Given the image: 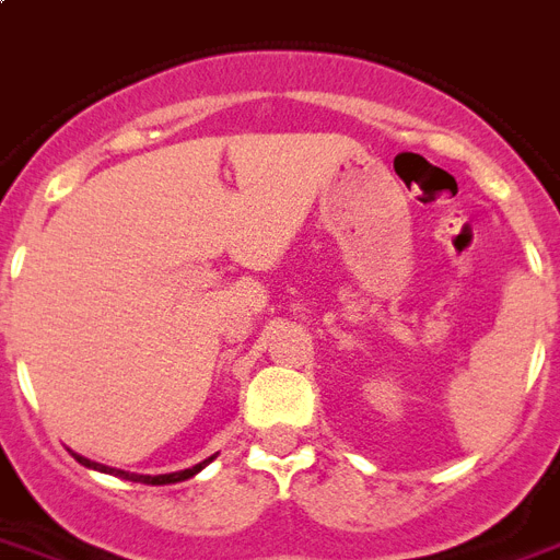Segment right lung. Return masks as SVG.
<instances>
[{"label":"right lung","mask_w":560,"mask_h":560,"mask_svg":"<svg viewBox=\"0 0 560 560\" xmlns=\"http://www.w3.org/2000/svg\"><path fill=\"white\" fill-rule=\"evenodd\" d=\"M73 458H77V462L82 464V467L98 469V472H110V476H119V478H125V481L156 483V487H159V483H178V481H185V478H192V476H196V472H199V469L208 467V464L213 462L215 455H210V458H205V462L196 464V467H190V469H178V472H164V476H136V472H125V469H113V467H105V464L91 462V458H84V455H79V453H73Z\"/></svg>","instance_id":"add662e5"}]
</instances>
